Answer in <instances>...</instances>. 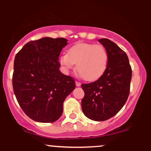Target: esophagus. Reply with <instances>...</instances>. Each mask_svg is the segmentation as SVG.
Returning <instances> with one entry per match:
<instances>
[{
	"instance_id": "esophagus-1",
	"label": "esophagus",
	"mask_w": 151,
	"mask_h": 151,
	"mask_svg": "<svg viewBox=\"0 0 151 151\" xmlns=\"http://www.w3.org/2000/svg\"><path fill=\"white\" fill-rule=\"evenodd\" d=\"M75 84L77 86H80V85H81V83L78 81H75Z\"/></svg>"
}]
</instances>
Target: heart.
<instances>
[{
    "label": "heart",
    "mask_w": 151,
    "mask_h": 151,
    "mask_svg": "<svg viewBox=\"0 0 151 151\" xmlns=\"http://www.w3.org/2000/svg\"><path fill=\"white\" fill-rule=\"evenodd\" d=\"M60 62L65 70L77 64V70L83 79L93 81L105 72L109 62V54L104 46L92 43H79L64 54Z\"/></svg>",
    "instance_id": "obj_1"
}]
</instances>
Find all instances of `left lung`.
<instances>
[{
    "label": "left lung",
    "mask_w": 151,
    "mask_h": 151,
    "mask_svg": "<svg viewBox=\"0 0 151 151\" xmlns=\"http://www.w3.org/2000/svg\"><path fill=\"white\" fill-rule=\"evenodd\" d=\"M109 54L105 72L96 81L82 84L81 109L91 120L103 121L115 116L127 101L132 70L125 52L110 40H99Z\"/></svg>",
    "instance_id": "8db88e82"
}]
</instances>
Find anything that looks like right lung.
I'll list each match as a JSON object with an SVG mask.
<instances>
[{
	"instance_id": "1",
	"label": "right lung",
	"mask_w": 151,
	"mask_h": 151,
	"mask_svg": "<svg viewBox=\"0 0 151 151\" xmlns=\"http://www.w3.org/2000/svg\"><path fill=\"white\" fill-rule=\"evenodd\" d=\"M67 41L43 37L27 42L15 55L13 91L22 111L37 122L58 120L64 101L75 89L73 78L59 70V56Z\"/></svg>"
}]
</instances>
